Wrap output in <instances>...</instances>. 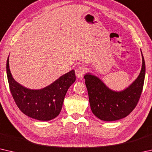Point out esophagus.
Segmentation results:
<instances>
[{
  "mask_svg": "<svg viewBox=\"0 0 152 152\" xmlns=\"http://www.w3.org/2000/svg\"><path fill=\"white\" fill-rule=\"evenodd\" d=\"M75 72L77 78H80L82 77H83L84 74L85 73V68L82 66H79L78 68H76Z\"/></svg>",
  "mask_w": 152,
  "mask_h": 152,
  "instance_id": "1",
  "label": "esophagus"
}]
</instances>
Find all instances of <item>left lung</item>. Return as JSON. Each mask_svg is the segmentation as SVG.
I'll return each mask as SVG.
<instances>
[{
  "instance_id": "1",
  "label": "left lung",
  "mask_w": 152,
  "mask_h": 152,
  "mask_svg": "<svg viewBox=\"0 0 152 152\" xmlns=\"http://www.w3.org/2000/svg\"><path fill=\"white\" fill-rule=\"evenodd\" d=\"M141 53L142 66L140 73L129 86L122 91H113L98 76L90 72L85 74L91 110L99 119L104 121L119 120L135 109L142 92L145 75V60L141 50Z\"/></svg>"
}]
</instances>
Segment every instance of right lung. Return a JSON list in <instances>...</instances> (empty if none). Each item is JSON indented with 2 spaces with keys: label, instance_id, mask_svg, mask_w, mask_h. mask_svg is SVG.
<instances>
[{
  "label": "right lung",
  "instance_id": "obj_1",
  "mask_svg": "<svg viewBox=\"0 0 152 152\" xmlns=\"http://www.w3.org/2000/svg\"><path fill=\"white\" fill-rule=\"evenodd\" d=\"M7 78L12 97L19 109L33 119L47 121L60 114L68 88L76 80L74 70L61 76L50 85L41 89L26 88L12 77L7 61Z\"/></svg>",
  "mask_w": 152,
  "mask_h": 152
}]
</instances>
